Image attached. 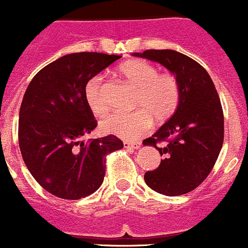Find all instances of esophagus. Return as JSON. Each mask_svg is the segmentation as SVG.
Instances as JSON below:
<instances>
[{"label": "esophagus", "mask_w": 248, "mask_h": 248, "mask_svg": "<svg viewBox=\"0 0 248 248\" xmlns=\"http://www.w3.org/2000/svg\"><path fill=\"white\" fill-rule=\"evenodd\" d=\"M124 147H126V148H134V149H137L141 147V142H127V141H124Z\"/></svg>", "instance_id": "1"}]
</instances>
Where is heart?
<instances>
[{"instance_id": "heart-1", "label": "heart", "mask_w": 248, "mask_h": 248, "mask_svg": "<svg viewBox=\"0 0 248 248\" xmlns=\"http://www.w3.org/2000/svg\"><path fill=\"white\" fill-rule=\"evenodd\" d=\"M118 72L139 89L135 100V108L139 109L130 113L113 112L105 117L100 123L105 134L134 140L152 126L153 119L164 123L176 113L181 101V87L173 73L159 72L155 66L143 60L127 61L118 68ZM84 95L95 114L106 111L107 100L101 76H95L87 83Z\"/></svg>"}]
</instances>
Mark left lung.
<instances>
[{
	"label": "left lung",
	"mask_w": 248,
	"mask_h": 248,
	"mask_svg": "<svg viewBox=\"0 0 248 248\" xmlns=\"http://www.w3.org/2000/svg\"><path fill=\"white\" fill-rule=\"evenodd\" d=\"M132 55L156 61L178 79L181 101L176 113L143 141L164 156L160 165L144 173V182L168 197L187 194L207 177L224 139V117L207 71L189 56L171 49H148ZM166 140L164 147L156 143Z\"/></svg>",
	"instance_id": "left-lung-1"
}]
</instances>
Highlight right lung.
<instances>
[{"mask_svg":"<svg viewBox=\"0 0 248 248\" xmlns=\"http://www.w3.org/2000/svg\"><path fill=\"white\" fill-rule=\"evenodd\" d=\"M121 58L95 51L68 54L42 68L26 89L19 112V147L33 178L55 197L77 200L96 192L106 173V155L123 148L114 135L83 140L97 125L85 85Z\"/></svg>","mask_w":248,"mask_h":248,"instance_id":"right-lung-1","label":"right lung"}]
</instances>
